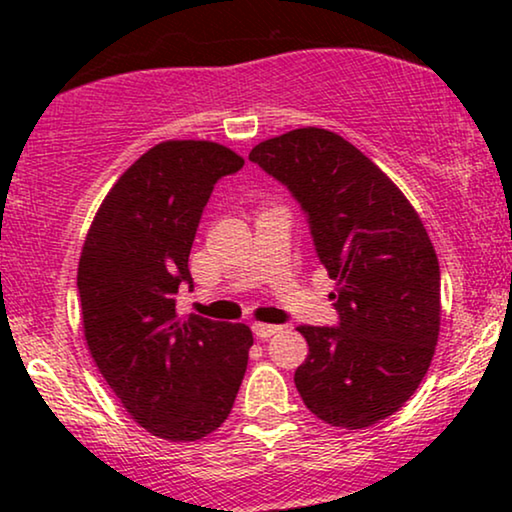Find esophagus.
<instances>
[{
    "label": "esophagus",
    "mask_w": 512,
    "mask_h": 512,
    "mask_svg": "<svg viewBox=\"0 0 512 512\" xmlns=\"http://www.w3.org/2000/svg\"><path fill=\"white\" fill-rule=\"evenodd\" d=\"M251 331H254V335L258 340H268L272 338V335L282 331V326H275V324H261V321H254L251 324Z\"/></svg>",
    "instance_id": "1"
}]
</instances>
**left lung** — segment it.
<instances>
[{
	"instance_id": "left-lung-1",
	"label": "left lung",
	"mask_w": 512,
	"mask_h": 512,
	"mask_svg": "<svg viewBox=\"0 0 512 512\" xmlns=\"http://www.w3.org/2000/svg\"><path fill=\"white\" fill-rule=\"evenodd\" d=\"M251 163L289 188L335 279L340 326H298L310 347L296 382L326 424L366 429L394 415L431 366L440 268L422 219L394 181L324 128L265 139Z\"/></svg>"
}]
</instances>
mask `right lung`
Segmentation results:
<instances>
[{
	"label": "right lung",
	"mask_w": 512,
	"mask_h": 512,
	"mask_svg": "<svg viewBox=\"0 0 512 512\" xmlns=\"http://www.w3.org/2000/svg\"><path fill=\"white\" fill-rule=\"evenodd\" d=\"M244 165L216 142L170 139L137 158L102 200L76 286L90 356L128 415L191 443L226 422L254 335L244 324L179 317L195 230L214 184Z\"/></svg>",
	"instance_id": "obj_1"
}]
</instances>
